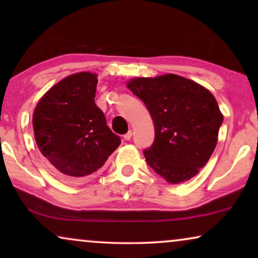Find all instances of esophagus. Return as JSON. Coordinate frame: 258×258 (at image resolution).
Returning a JSON list of instances; mask_svg holds the SVG:
<instances>
[{
	"label": "esophagus",
	"mask_w": 258,
	"mask_h": 258,
	"mask_svg": "<svg viewBox=\"0 0 258 258\" xmlns=\"http://www.w3.org/2000/svg\"><path fill=\"white\" fill-rule=\"evenodd\" d=\"M123 137H124V140H125V141H129V140H132V137H133V132H132V130H129V132L126 133L125 135L123 136Z\"/></svg>",
	"instance_id": "34e87169"
}]
</instances>
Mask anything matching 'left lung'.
<instances>
[{
	"instance_id": "left-lung-1",
	"label": "left lung",
	"mask_w": 258,
	"mask_h": 258,
	"mask_svg": "<svg viewBox=\"0 0 258 258\" xmlns=\"http://www.w3.org/2000/svg\"><path fill=\"white\" fill-rule=\"evenodd\" d=\"M128 88L144 102L155 124L153 146L143 151L147 163L174 184L196 176L213 155L223 123L213 94L174 74L134 79Z\"/></svg>"
}]
</instances>
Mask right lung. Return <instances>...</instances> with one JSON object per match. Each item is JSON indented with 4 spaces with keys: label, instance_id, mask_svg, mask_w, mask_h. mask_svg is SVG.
I'll return each instance as SVG.
<instances>
[{
    "label": "right lung",
    "instance_id": "add662e5",
    "mask_svg": "<svg viewBox=\"0 0 258 258\" xmlns=\"http://www.w3.org/2000/svg\"><path fill=\"white\" fill-rule=\"evenodd\" d=\"M97 76L70 75L38 102L33 116L42 155L64 178L82 181L97 171L121 144L95 103Z\"/></svg>",
    "mask_w": 258,
    "mask_h": 258
}]
</instances>
